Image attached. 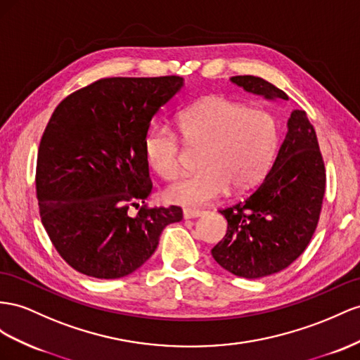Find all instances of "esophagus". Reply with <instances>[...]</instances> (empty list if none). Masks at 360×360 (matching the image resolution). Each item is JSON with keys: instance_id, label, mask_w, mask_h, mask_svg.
Returning a JSON list of instances; mask_svg holds the SVG:
<instances>
[{"instance_id": "34e87169", "label": "esophagus", "mask_w": 360, "mask_h": 360, "mask_svg": "<svg viewBox=\"0 0 360 360\" xmlns=\"http://www.w3.org/2000/svg\"><path fill=\"white\" fill-rule=\"evenodd\" d=\"M182 214H184V219H196V217L202 216V214H204V213H202V211H199V210H193V208H184Z\"/></svg>"}]
</instances>
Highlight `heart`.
I'll return each mask as SVG.
<instances>
[{"label":"heart","instance_id":"heart-1","mask_svg":"<svg viewBox=\"0 0 360 360\" xmlns=\"http://www.w3.org/2000/svg\"><path fill=\"white\" fill-rule=\"evenodd\" d=\"M181 134L188 143L205 144L196 173H184L164 188L172 204L202 207L224 196L229 186L251 188L269 170L278 146L276 122L264 109L213 96L182 110ZM143 152L149 167L161 178L179 169L181 143L172 127L153 124L146 132Z\"/></svg>","mask_w":360,"mask_h":360}]
</instances>
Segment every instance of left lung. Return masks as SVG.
<instances>
[{"label": "left lung", "mask_w": 360, "mask_h": 360, "mask_svg": "<svg viewBox=\"0 0 360 360\" xmlns=\"http://www.w3.org/2000/svg\"><path fill=\"white\" fill-rule=\"evenodd\" d=\"M234 85L266 100H289L284 91L255 76H234ZM326 167L316 132L304 110L295 109L269 173L243 202L219 210L228 229L211 255L243 278H262L288 268L315 233Z\"/></svg>", "instance_id": "1"}]
</instances>
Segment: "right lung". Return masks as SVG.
Returning a JSON list of instances; mask_svg holds the SVG:
<instances>
[{"label": "right lung", "instance_id": "right-lung-1", "mask_svg": "<svg viewBox=\"0 0 360 360\" xmlns=\"http://www.w3.org/2000/svg\"><path fill=\"white\" fill-rule=\"evenodd\" d=\"M184 86L179 76L109 77L63 98L45 127L36 196L51 243L72 269L122 278L150 259L179 207L147 208L143 140L153 115ZM140 207L135 215L130 207Z\"/></svg>", "mask_w": 360, "mask_h": 360}]
</instances>
